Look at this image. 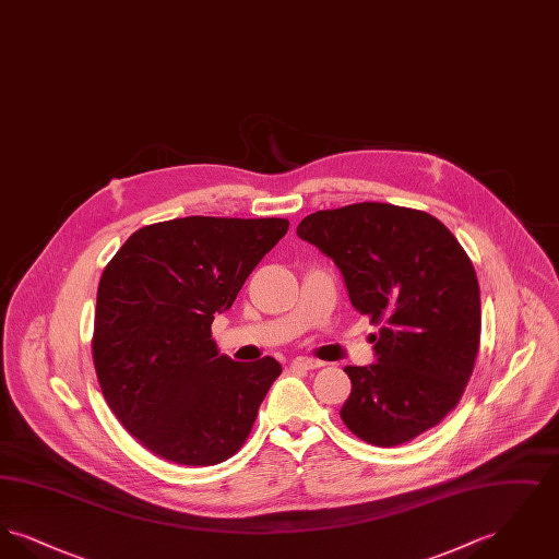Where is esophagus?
<instances>
[{
  "label": "esophagus",
  "mask_w": 559,
  "mask_h": 559,
  "mask_svg": "<svg viewBox=\"0 0 559 559\" xmlns=\"http://www.w3.org/2000/svg\"><path fill=\"white\" fill-rule=\"evenodd\" d=\"M292 367L293 369H301V371H314V369L322 367V362L314 360V358H308V356H297V358H293Z\"/></svg>",
  "instance_id": "obj_1"
}]
</instances>
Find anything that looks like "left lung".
<instances>
[{
  "label": "left lung",
  "instance_id": "8db88e82",
  "mask_svg": "<svg viewBox=\"0 0 559 559\" xmlns=\"http://www.w3.org/2000/svg\"><path fill=\"white\" fill-rule=\"evenodd\" d=\"M297 235L337 264L352 306L379 329L377 362L344 369L347 429L388 449L438 426L478 358V276L465 249L438 217L390 203L310 213Z\"/></svg>",
  "mask_w": 559,
  "mask_h": 559
}]
</instances>
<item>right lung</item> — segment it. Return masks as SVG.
<instances>
[{"label": "right lung", "mask_w": 559, "mask_h": 559, "mask_svg": "<svg viewBox=\"0 0 559 559\" xmlns=\"http://www.w3.org/2000/svg\"><path fill=\"white\" fill-rule=\"evenodd\" d=\"M283 217L190 215L135 230L96 297L92 358L110 411L165 461L205 467L245 444L281 365L235 362L212 340L251 270L287 235Z\"/></svg>", "instance_id": "1"}]
</instances>
